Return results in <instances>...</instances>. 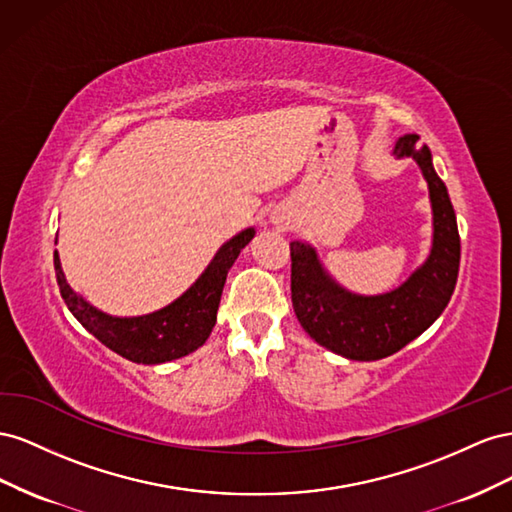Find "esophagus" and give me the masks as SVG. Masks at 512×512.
<instances>
[{
    "label": "esophagus",
    "mask_w": 512,
    "mask_h": 512,
    "mask_svg": "<svg viewBox=\"0 0 512 512\" xmlns=\"http://www.w3.org/2000/svg\"><path fill=\"white\" fill-rule=\"evenodd\" d=\"M274 223H276V225H279V221H274Z\"/></svg>",
    "instance_id": "34e87169"
}]
</instances>
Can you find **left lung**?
Instances as JSON below:
<instances>
[{
    "label": "left lung",
    "mask_w": 512,
    "mask_h": 512,
    "mask_svg": "<svg viewBox=\"0 0 512 512\" xmlns=\"http://www.w3.org/2000/svg\"><path fill=\"white\" fill-rule=\"evenodd\" d=\"M418 135H403L394 156L414 158L429 184L433 244L422 264L401 287L379 296L343 289L321 266L317 251L294 240L291 251V302L300 326L321 347L349 360H379L397 354L442 315L457 285L461 242L457 216L446 184L435 173L431 152Z\"/></svg>",
    "instance_id": "left-lung-1"
}]
</instances>
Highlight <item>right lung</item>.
I'll return each instance as SVG.
<instances>
[{"instance_id":"add662e5","label":"right lung","mask_w":512,"mask_h":512,"mask_svg":"<svg viewBox=\"0 0 512 512\" xmlns=\"http://www.w3.org/2000/svg\"><path fill=\"white\" fill-rule=\"evenodd\" d=\"M255 229L248 227L225 242L199 279L169 306L141 317H113L77 296L66 283L60 255H53L57 285L70 313L94 337L126 360L139 364H160L188 356L208 341L216 324L227 272L242 248L253 240Z\"/></svg>"}]
</instances>
